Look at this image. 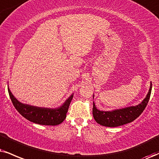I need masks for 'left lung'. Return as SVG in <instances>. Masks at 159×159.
<instances>
[{
    "label": "left lung",
    "instance_id": "left-lung-1",
    "mask_svg": "<svg viewBox=\"0 0 159 159\" xmlns=\"http://www.w3.org/2000/svg\"><path fill=\"white\" fill-rule=\"evenodd\" d=\"M152 90V83L150 84V89L140 104L136 106L127 107L125 108L113 110L111 111H99L96 107L94 102H93V116L95 121L98 124L105 127H118L121 125L132 122L141 115L148 105L150 97Z\"/></svg>",
    "mask_w": 159,
    "mask_h": 159
}]
</instances>
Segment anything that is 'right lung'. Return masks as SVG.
Here are the masks:
<instances>
[{
    "label": "right lung",
    "mask_w": 159,
    "mask_h": 159,
    "mask_svg": "<svg viewBox=\"0 0 159 159\" xmlns=\"http://www.w3.org/2000/svg\"><path fill=\"white\" fill-rule=\"evenodd\" d=\"M8 91L13 105L24 118L42 125H58L62 123L66 118V113L74 97V93H72L60 107L48 108L23 104L14 97L9 89Z\"/></svg>",
    "instance_id": "add662e5"
}]
</instances>
